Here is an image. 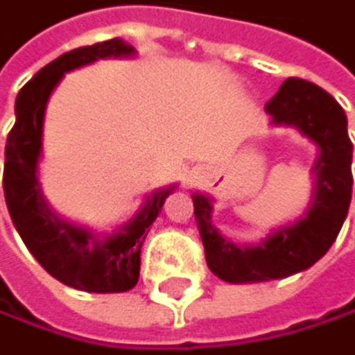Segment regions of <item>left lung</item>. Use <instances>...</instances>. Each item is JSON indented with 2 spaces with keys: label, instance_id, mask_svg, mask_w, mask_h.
Segmentation results:
<instances>
[{
  "label": "left lung",
  "instance_id": "8db88e82",
  "mask_svg": "<svg viewBox=\"0 0 355 355\" xmlns=\"http://www.w3.org/2000/svg\"><path fill=\"white\" fill-rule=\"evenodd\" d=\"M266 114L270 125L294 127L316 147V160L309 168L314 191L301 217L250 245H237L221 235L213 226V198L193 195L206 263L228 283L286 279L312 268L336 241L352 202L354 144L343 107L309 80L288 78L266 105Z\"/></svg>",
  "mask_w": 355,
  "mask_h": 355
}]
</instances>
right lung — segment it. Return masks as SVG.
<instances>
[{
  "label": "right lung",
  "instance_id": "add662e5",
  "mask_svg": "<svg viewBox=\"0 0 355 355\" xmlns=\"http://www.w3.org/2000/svg\"><path fill=\"white\" fill-rule=\"evenodd\" d=\"M134 54L136 48L127 41L110 39L65 52L41 67L17 94L15 127L6 142L3 195L17 232L48 275L83 292L110 294L127 292L136 286L144 237L175 184L147 195L134 217L114 232L101 235L72 224L52 211L41 191L43 118L52 92L67 72L98 59H127Z\"/></svg>",
  "mask_w": 355,
  "mask_h": 355
}]
</instances>
